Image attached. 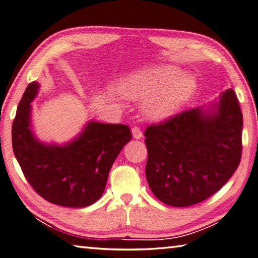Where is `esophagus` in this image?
Instances as JSON below:
<instances>
[{
    "instance_id": "esophagus-1",
    "label": "esophagus",
    "mask_w": 258,
    "mask_h": 258,
    "mask_svg": "<svg viewBox=\"0 0 258 258\" xmlns=\"http://www.w3.org/2000/svg\"><path fill=\"white\" fill-rule=\"evenodd\" d=\"M132 135L134 139L139 140L143 137V133H142V131L138 127V126H134V127L132 128Z\"/></svg>"
}]
</instances>
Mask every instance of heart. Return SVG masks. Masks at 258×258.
Returning a JSON list of instances; mask_svg holds the SVG:
<instances>
[{
  "label": "heart",
  "mask_w": 258,
  "mask_h": 258,
  "mask_svg": "<svg viewBox=\"0 0 258 258\" xmlns=\"http://www.w3.org/2000/svg\"><path fill=\"white\" fill-rule=\"evenodd\" d=\"M196 80L174 65H159L144 70L121 82L125 98L143 101L149 118L166 119L184 106L196 91Z\"/></svg>",
  "instance_id": "1"
}]
</instances>
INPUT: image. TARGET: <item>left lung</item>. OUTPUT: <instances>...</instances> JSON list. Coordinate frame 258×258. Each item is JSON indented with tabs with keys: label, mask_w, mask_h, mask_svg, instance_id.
<instances>
[{
	"label": "left lung",
	"mask_w": 258,
	"mask_h": 258,
	"mask_svg": "<svg viewBox=\"0 0 258 258\" xmlns=\"http://www.w3.org/2000/svg\"><path fill=\"white\" fill-rule=\"evenodd\" d=\"M242 114L232 89L209 108L181 111L145 130V176L158 200L189 207L230 179L241 159Z\"/></svg>",
	"instance_id": "1"
}]
</instances>
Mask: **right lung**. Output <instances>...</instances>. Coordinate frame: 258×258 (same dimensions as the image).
<instances>
[{"mask_svg":"<svg viewBox=\"0 0 258 258\" xmlns=\"http://www.w3.org/2000/svg\"><path fill=\"white\" fill-rule=\"evenodd\" d=\"M39 83H29L12 124V148L23 175L48 202L84 208L104 193L110 168L132 139L127 125L91 120L73 141L63 145L40 142L31 130V101Z\"/></svg>","mask_w":258,"mask_h":258,"instance_id":"right-lung-1","label":"right lung"}]
</instances>
